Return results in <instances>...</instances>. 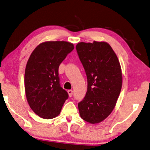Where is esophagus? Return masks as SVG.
<instances>
[{
  "instance_id": "esophagus-1",
  "label": "esophagus",
  "mask_w": 150,
  "mask_h": 150,
  "mask_svg": "<svg viewBox=\"0 0 150 150\" xmlns=\"http://www.w3.org/2000/svg\"><path fill=\"white\" fill-rule=\"evenodd\" d=\"M67 92H68L69 96L72 97V96H73V91H72V90H68Z\"/></svg>"
}]
</instances>
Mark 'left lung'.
<instances>
[{
  "label": "left lung",
  "mask_w": 150,
  "mask_h": 150,
  "mask_svg": "<svg viewBox=\"0 0 150 150\" xmlns=\"http://www.w3.org/2000/svg\"><path fill=\"white\" fill-rule=\"evenodd\" d=\"M77 54L86 73L87 91L78 103L81 117L92 124L103 122L112 112L122 87L120 61L106 42H81Z\"/></svg>",
  "instance_id": "obj_1"
}]
</instances>
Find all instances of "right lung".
I'll return each instance as SVG.
<instances>
[{"label": "right lung", "mask_w": 150, "mask_h": 150, "mask_svg": "<svg viewBox=\"0 0 150 150\" xmlns=\"http://www.w3.org/2000/svg\"><path fill=\"white\" fill-rule=\"evenodd\" d=\"M74 45L67 41H46L32 52L26 65L25 89L32 110L43 119L59 115L68 93L61 87L59 67Z\"/></svg>", "instance_id": "obj_1"}]
</instances>
